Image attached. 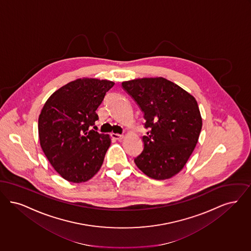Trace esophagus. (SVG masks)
I'll return each mask as SVG.
<instances>
[{"mask_svg":"<svg viewBox=\"0 0 251 251\" xmlns=\"http://www.w3.org/2000/svg\"><path fill=\"white\" fill-rule=\"evenodd\" d=\"M111 137L115 140H118V141H121V140L124 139V135H120V134H117V133H111Z\"/></svg>","mask_w":251,"mask_h":251,"instance_id":"obj_1","label":"esophagus"}]
</instances>
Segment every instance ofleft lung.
<instances>
[{
    "label": "left lung",
    "mask_w": 251,
    "mask_h": 251,
    "mask_svg": "<svg viewBox=\"0 0 251 251\" xmlns=\"http://www.w3.org/2000/svg\"><path fill=\"white\" fill-rule=\"evenodd\" d=\"M143 112V151L135 159L144 175L155 180L177 175L194 151L202 126L196 99L164 77L122 82Z\"/></svg>",
    "instance_id": "8db88e82"
}]
</instances>
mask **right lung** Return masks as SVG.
Wrapping results in <instances>:
<instances>
[{
  "label": "right lung",
  "instance_id": "obj_1",
  "mask_svg": "<svg viewBox=\"0 0 251 251\" xmlns=\"http://www.w3.org/2000/svg\"><path fill=\"white\" fill-rule=\"evenodd\" d=\"M113 85L106 79L77 78L58 89L44 105L38 118L40 145L55 171L69 182H86L103 164L110 138L90 127Z\"/></svg>",
  "mask_w": 251,
  "mask_h": 251
}]
</instances>
